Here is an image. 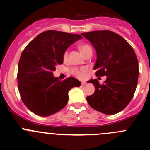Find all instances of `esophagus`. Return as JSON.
<instances>
[{"label": "esophagus", "mask_w": 150, "mask_h": 150, "mask_svg": "<svg viewBox=\"0 0 150 150\" xmlns=\"http://www.w3.org/2000/svg\"><path fill=\"white\" fill-rule=\"evenodd\" d=\"M85 84H86V82H85V81H81V86H83V85H85Z\"/></svg>", "instance_id": "1"}]
</instances>
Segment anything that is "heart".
<instances>
[{
	"label": "heart",
	"instance_id": "b5f03b06",
	"mask_svg": "<svg viewBox=\"0 0 150 150\" xmlns=\"http://www.w3.org/2000/svg\"><path fill=\"white\" fill-rule=\"evenodd\" d=\"M88 49H91V47H90L88 44H82L79 46V50H80V51H81V54ZM67 53L66 52L65 54H64V59H67ZM85 71H86V69H84V68L79 69H72L71 70V72L74 75L76 76L82 77L83 75V72H84Z\"/></svg>",
	"mask_w": 150,
	"mask_h": 150
}]
</instances>
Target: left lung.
Here are the masks:
<instances>
[{"label":"left lung","mask_w":150,"mask_h":150,"mask_svg":"<svg viewBox=\"0 0 150 150\" xmlns=\"http://www.w3.org/2000/svg\"><path fill=\"white\" fill-rule=\"evenodd\" d=\"M81 35L96 51L93 68L96 70V76H107L104 84L97 79L88 81L94 84L95 91L86 100L91 107L101 113H118L132 100L137 85L139 65L134 51L126 40L110 30H95Z\"/></svg>","instance_id":"obj_1"}]
</instances>
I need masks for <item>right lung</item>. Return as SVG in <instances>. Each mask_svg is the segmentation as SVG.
Instances as JSON below:
<instances>
[{"instance_id":"1","label":"right lung","mask_w":150,"mask_h":150,"mask_svg":"<svg viewBox=\"0 0 150 150\" xmlns=\"http://www.w3.org/2000/svg\"><path fill=\"white\" fill-rule=\"evenodd\" d=\"M82 36L47 30L28 43L21 56L18 86L22 101L33 113L48 117L67 105L69 90L81 86L74 77L60 81L54 76L56 67L64 62L65 51Z\"/></svg>"}]
</instances>
